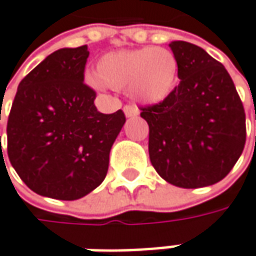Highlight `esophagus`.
I'll list each match as a JSON object with an SVG mask.
<instances>
[{
	"label": "esophagus",
	"instance_id": "34e87169",
	"mask_svg": "<svg viewBox=\"0 0 256 256\" xmlns=\"http://www.w3.org/2000/svg\"><path fill=\"white\" fill-rule=\"evenodd\" d=\"M123 110H124V114H126L128 117H134V116L139 114V110H138L136 106H130V104H128V106H124Z\"/></svg>",
	"mask_w": 256,
	"mask_h": 256
}]
</instances>
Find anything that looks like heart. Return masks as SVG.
<instances>
[{
    "instance_id": "heart-1",
    "label": "heart",
    "mask_w": 256,
    "mask_h": 256,
    "mask_svg": "<svg viewBox=\"0 0 256 256\" xmlns=\"http://www.w3.org/2000/svg\"><path fill=\"white\" fill-rule=\"evenodd\" d=\"M178 62L171 50L142 48L104 54L97 64L96 86L128 90L132 97L146 104L164 101L172 92Z\"/></svg>"
}]
</instances>
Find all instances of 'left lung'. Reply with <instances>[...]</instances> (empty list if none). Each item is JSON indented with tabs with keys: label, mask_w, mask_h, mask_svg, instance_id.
Segmentation results:
<instances>
[{
	"label": "left lung",
	"mask_w": 256,
	"mask_h": 256,
	"mask_svg": "<svg viewBox=\"0 0 256 256\" xmlns=\"http://www.w3.org/2000/svg\"><path fill=\"white\" fill-rule=\"evenodd\" d=\"M170 48L180 84L164 101L140 108L149 124V158L172 186H213L245 148L244 104L226 68L204 49L182 40Z\"/></svg>",
	"instance_id": "1"
}]
</instances>
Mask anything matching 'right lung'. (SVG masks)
Wrapping results in <instances>:
<instances>
[{
	"mask_svg": "<svg viewBox=\"0 0 256 256\" xmlns=\"http://www.w3.org/2000/svg\"><path fill=\"white\" fill-rule=\"evenodd\" d=\"M88 54L86 44L49 54L24 76L8 116L10 162L44 197L70 202L96 190L126 122L122 110H97L96 91L84 84Z\"/></svg>",
	"mask_w": 256,
	"mask_h": 256,
	"instance_id": "add662e5",
	"label": "right lung"
}]
</instances>
